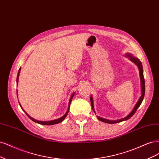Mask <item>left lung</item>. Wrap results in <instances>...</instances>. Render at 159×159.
I'll list each match as a JSON object with an SVG mask.
<instances>
[{"label":"left lung","mask_w":159,"mask_h":159,"mask_svg":"<svg viewBox=\"0 0 159 159\" xmlns=\"http://www.w3.org/2000/svg\"><path fill=\"white\" fill-rule=\"evenodd\" d=\"M126 56L127 57H129V59L132 61V62H134L135 64L137 65V66H138V69H139V75H140V80H141V96H140L139 100L137 101V104H135V106L134 107V108L133 109V110L131 111V113L127 116L125 117L124 118L117 120H116V121H114V120L111 121V120H106V119H104V118H102V117H100L99 116H97V118H98L99 120H100L101 121H103L104 123H107V124H116V123H118V122H121V121H125V120H129L130 117H131L133 116L134 115V114L135 113V111H137L138 107H139L140 106V105L141 104L143 98H144L145 93V84L144 76H143V66H142L141 62L139 61V59L133 57V56L129 53L127 54ZM90 102H91L92 107H93V110L95 113L94 107V102H93V96H90Z\"/></svg>","instance_id":"obj_1"}]
</instances>
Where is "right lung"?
<instances>
[{
    "label": "right lung",
    "mask_w": 159,
    "mask_h": 159,
    "mask_svg": "<svg viewBox=\"0 0 159 159\" xmlns=\"http://www.w3.org/2000/svg\"><path fill=\"white\" fill-rule=\"evenodd\" d=\"M20 70H21V68H20V69H19V70H18V75H17V79H16V84H17V86H18V77H19V75H20ZM16 93H18V91L16 90ZM74 95H75V93H73V94H72V95H71V97H70V100H69V107H68V110H67V111H66V112L65 113V114L64 115V116H63L62 117H60V118H59V119H57V120H52V121H39V120H35V119H34V118H32V117H31V116H30L26 112H25L24 110H23V108H22V107L21 106V104H20V107H21V108L22 109V110H24V112L25 114H26V115L29 117V118H30L31 119L32 121H34V122H35V123H38V124H41V125H54V124H59V123H60V122H61L62 121H63L65 119V117H66V116H67V114H68V112H69V107H70V102H71V101H72V99H73V96H74Z\"/></svg>",
    "instance_id": "add662e5"
}]
</instances>
